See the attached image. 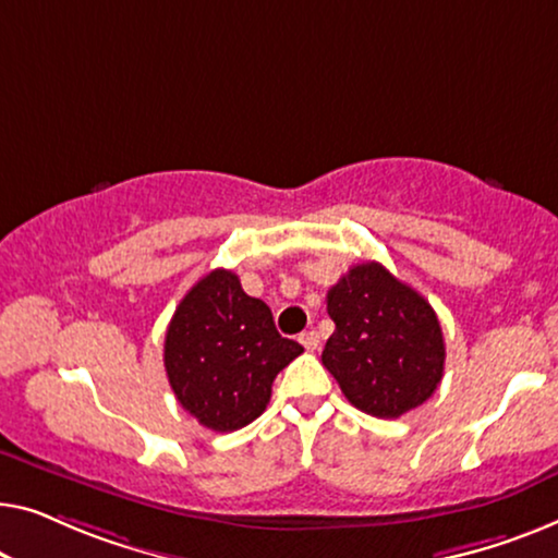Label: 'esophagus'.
Segmentation results:
<instances>
[{"label": "esophagus", "mask_w": 558, "mask_h": 558, "mask_svg": "<svg viewBox=\"0 0 558 558\" xmlns=\"http://www.w3.org/2000/svg\"><path fill=\"white\" fill-rule=\"evenodd\" d=\"M303 343V349L305 351H318V347H320V336L316 333V331H305V333H301V339H298Z\"/></svg>", "instance_id": "obj_1"}]
</instances>
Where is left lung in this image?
Returning a JSON list of instances; mask_svg holds the SVG:
<instances>
[{"label": "left lung", "instance_id": "8db88e82", "mask_svg": "<svg viewBox=\"0 0 558 558\" xmlns=\"http://www.w3.org/2000/svg\"><path fill=\"white\" fill-rule=\"evenodd\" d=\"M336 331L320 361L356 410L397 420L435 395L445 372L437 313L379 263L354 265L328 290Z\"/></svg>", "mask_w": 558, "mask_h": 558}]
</instances>
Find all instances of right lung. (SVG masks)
<instances>
[{
	"label": "right lung",
	"instance_id": "1",
	"mask_svg": "<svg viewBox=\"0 0 558 558\" xmlns=\"http://www.w3.org/2000/svg\"><path fill=\"white\" fill-rule=\"evenodd\" d=\"M303 354L232 270H211L177 305L163 341L171 389L199 425L234 433L260 417L276 376Z\"/></svg>",
	"mask_w": 558,
	"mask_h": 558
}]
</instances>
